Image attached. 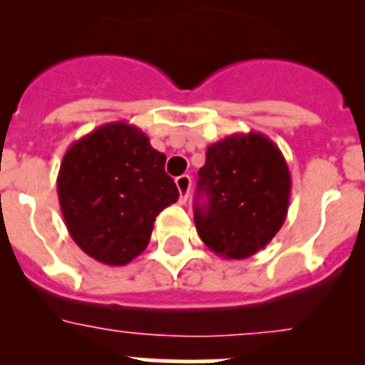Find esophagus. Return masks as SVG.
I'll return each instance as SVG.
<instances>
[{
    "mask_svg": "<svg viewBox=\"0 0 365 365\" xmlns=\"http://www.w3.org/2000/svg\"><path fill=\"white\" fill-rule=\"evenodd\" d=\"M175 185H177V190H179L180 202H186V199H188L190 195V188H192V179H190V175L177 177Z\"/></svg>",
    "mask_w": 365,
    "mask_h": 365,
    "instance_id": "34e87169",
    "label": "esophagus"
}]
</instances>
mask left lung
Wrapping results in <instances>:
<instances>
[{
	"mask_svg": "<svg viewBox=\"0 0 365 365\" xmlns=\"http://www.w3.org/2000/svg\"><path fill=\"white\" fill-rule=\"evenodd\" d=\"M203 202H200V199ZM291 172L263 133H235L206 150L193 219L202 243L225 259L254 256L283 227Z\"/></svg>",
	"mask_w": 365,
	"mask_h": 365,
	"instance_id": "1",
	"label": "left lung"
}]
</instances>
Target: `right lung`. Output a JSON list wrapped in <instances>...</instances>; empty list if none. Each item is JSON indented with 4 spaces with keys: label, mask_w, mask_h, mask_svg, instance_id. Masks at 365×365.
I'll return each instance as SVG.
<instances>
[{
    "label": "right lung",
    "mask_w": 365,
    "mask_h": 365,
    "mask_svg": "<svg viewBox=\"0 0 365 365\" xmlns=\"http://www.w3.org/2000/svg\"><path fill=\"white\" fill-rule=\"evenodd\" d=\"M166 155L128 122H109L71 144L58 172V201L87 256L120 267L143 254L155 217L179 199Z\"/></svg>",
    "instance_id": "add662e5"
}]
</instances>
